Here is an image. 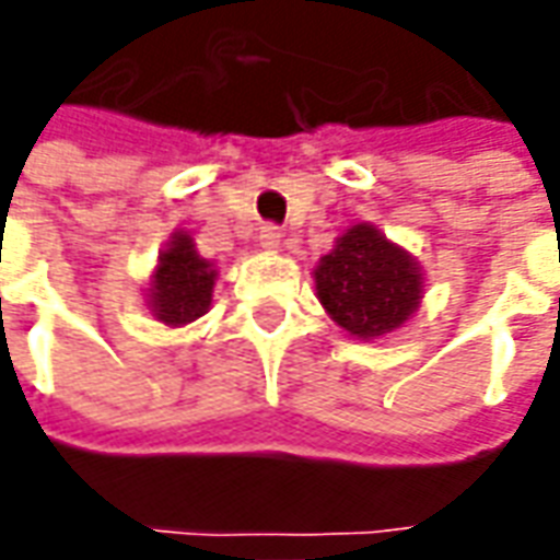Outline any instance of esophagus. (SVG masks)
Wrapping results in <instances>:
<instances>
[{"mask_svg":"<svg viewBox=\"0 0 560 560\" xmlns=\"http://www.w3.org/2000/svg\"><path fill=\"white\" fill-rule=\"evenodd\" d=\"M257 242H260V248L276 250L281 245V230L276 226V223H264V226H260V235H257Z\"/></svg>","mask_w":560,"mask_h":560,"instance_id":"34e87169","label":"esophagus"}]
</instances>
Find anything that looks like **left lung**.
<instances>
[{"mask_svg": "<svg viewBox=\"0 0 560 560\" xmlns=\"http://www.w3.org/2000/svg\"><path fill=\"white\" fill-rule=\"evenodd\" d=\"M312 276L330 318L359 340L398 330L423 300L420 264L371 223L346 230Z\"/></svg>", "mask_w": 560, "mask_h": 560, "instance_id": "obj_1", "label": "left lung"}]
</instances>
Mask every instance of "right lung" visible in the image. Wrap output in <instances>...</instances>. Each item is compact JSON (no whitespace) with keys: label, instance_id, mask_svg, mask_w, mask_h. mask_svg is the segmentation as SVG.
Listing matches in <instances>:
<instances>
[{"label":"right lung","instance_id":"right-lung-1","mask_svg":"<svg viewBox=\"0 0 560 560\" xmlns=\"http://www.w3.org/2000/svg\"><path fill=\"white\" fill-rule=\"evenodd\" d=\"M214 279V264L199 257V250L186 232H174L168 248L159 254V266L152 272L150 291H147L152 315L168 328L196 322L211 310Z\"/></svg>","mask_w":560,"mask_h":560}]
</instances>
